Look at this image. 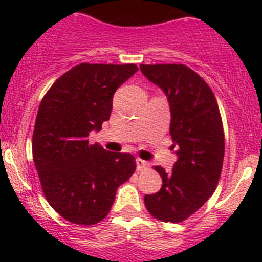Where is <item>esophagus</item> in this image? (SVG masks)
I'll list each match as a JSON object with an SVG mask.
<instances>
[{
	"label": "esophagus",
	"mask_w": 262,
	"mask_h": 262,
	"mask_svg": "<svg viewBox=\"0 0 262 262\" xmlns=\"http://www.w3.org/2000/svg\"><path fill=\"white\" fill-rule=\"evenodd\" d=\"M136 164H137V171H142V169L147 168V167L150 166V164H148L147 162H146V160L141 159V158H137V159H136Z\"/></svg>",
	"instance_id": "obj_1"
}]
</instances>
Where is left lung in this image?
Instances as JSON below:
<instances>
[{"label": "left lung", "instance_id": "left-lung-1", "mask_svg": "<svg viewBox=\"0 0 262 262\" xmlns=\"http://www.w3.org/2000/svg\"><path fill=\"white\" fill-rule=\"evenodd\" d=\"M140 69L168 99L169 134L178 155L171 172L154 167L162 188L145 195V206L162 222H183L210 199L218 185L225 157L222 117L209 84L190 68L157 63Z\"/></svg>", "mask_w": 262, "mask_h": 262}]
</instances>
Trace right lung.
Wrapping results in <instances>:
<instances>
[{"instance_id": "obj_1", "label": "right lung", "mask_w": 262, "mask_h": 262, "mask_svg": "<svg viewBox=\"0 0 262 262\" xmlns=\"http://www.w3.org/2000/svg\"><path fill=\"white\" fill-rule=\"evenodd\" d=\"M138 70L134 63H79L62 74L39 105L32 157L47 201L74 225L100 222L136 159L91 145L89 134L110 120L115 91Z\"/></svg>"}]
</instances>
